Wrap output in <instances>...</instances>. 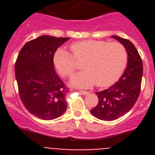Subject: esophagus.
Segmentation results:
<instances>
[{
    "label": "esophagus",
    "mask_w": 155,
    "mask_h": 155,
    "mask_svg": "<svg viewBox=\"0 0 155 155\" xmlns=\"http://www.w3.org/2000/svg\"><path fill=\"white\" fill-rule=\"evenodd\" d=\"M80 93L84 95H86V94H89V91H80Z\"/></svg>",
    "instance_id": "34e87169"
}]
</instances>
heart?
<instances>
[{"label": "heart", "instance_id": "b5f03b06", "mask_svg": "<svg viewBox=\"0 0 155 155\" xmlns=\"http://www.w3.org/2000/svg\"><path fill=\"white\" fill-rule=\"evenodd\" d=\"M77 60H84V71L73 75L71 83L77 87H91L113 84L121 76L127 62V53L120 42L102 40H83L71 46ZM71 53L59 48L53 55V64L62 76H69L75 70V61Z\"/></svg>", "mask_w": 155, "mask_h": 155}]
</instances>
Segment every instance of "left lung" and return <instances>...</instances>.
Here are the masks:
<instances>
[{
	"mask_svg": "<svg viewBox=\"0 0 155 155\" xmlns=\"http://www.w3.org/2000/svg\"><path fill=\"white\" fill-rule=\"evenodd\" d=\"M125 47L127 66L119 81L108 89L96 92L98 105L91 110L94 117L113 121L129 112L139 96L143 75V64L136 47L128 39L112 35Z\"/></svg>",
	"mask_w": 155,
	"mask_h": 155,
	"instance_id": "1",
	"label": "left lung"
}]
</instances>
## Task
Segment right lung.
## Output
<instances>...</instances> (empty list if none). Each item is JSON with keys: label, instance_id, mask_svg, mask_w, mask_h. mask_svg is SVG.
<instances>
[{"label": "right lung", "instance_id": "add662e5", "mask_svg": "<svg viewBox=\"0 0 155 155\" xmlns=\"http://www.w3.org/2000/svg\"><path fill=\"white\" fill-rule=\"evenodd\" d=\"M71 38L43 35L26 42L15 66L19 95L27 110L41 120H51L67 109L68 88L57 75L53 55Z\"/></svg>", "mask_w": 155, "mask_h": 155}]
</instances>
